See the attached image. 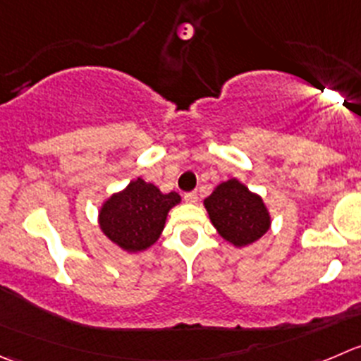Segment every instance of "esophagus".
Returning <instances> with one entry per match:
<instances>
[{
    "instance_id": "obj_1",
    "label": "esophagus",
    "mask_w": 361,
    "mask_h": 361,
    "mask_svg": "<svg viewBox=\"0 0 361 361\" xmlns=\"http://www.w3.org/2000/svg\"><path fill=\"white\" fill-rule=\"evenodd\" d=\"M183 197L187 202H197V192H187Z\"/></svg>"
}]
</instances>
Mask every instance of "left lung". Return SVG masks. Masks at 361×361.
Segmentation results:
<instances>
[{
	"instance_id": "1",
	"label": "left lung",
	"mask_w": 361,
	"mask_h": 361,
	"mask_svg": "<svg viewBox=\"0 0 361 361\" xmlns=\"http://www.w3.org/2000/svg\"><path fill=\"white\" fill-rule=\"evenodd\" d=\"M204 206L220 236L234 247L254 243L269 229V213L262 199L238 180L220 183L204 199Z\"/></svg>"
}]
</instances>
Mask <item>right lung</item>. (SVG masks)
<instances>
[{"label": "right lung", "instance_id": "add662e5", "mask_svg": "<svg viewBox=\"0 0 361 361\" xmlns=\"http://www.w3.org/2000/svg\"><path fill=\"white\" fill-rule=\"evenodd\" d=\"M180 202L176 192L162 194L137 178L123 192L106 201L100 212L104 234L128 252H141L159 240L167 212Z\"/></svg>", "mask_w": 361, "mask_h": 361}]
</instances>
